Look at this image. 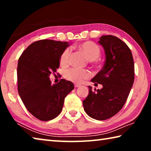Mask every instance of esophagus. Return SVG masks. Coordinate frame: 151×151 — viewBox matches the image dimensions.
<instances>
[{"label":"esophagus","mask_w":151,"mask_h":151,"mask_svg":"<svg viewBox=\"0 0 151 151\" xmlns=\"http://www.w3.org/2000/svg\"><path fill=\"white\" fill-rule=\"evenodd\" d=\"M81 85H77V84H75V88H78V87H80Z\"/></svg>","instance_id":"1"}]
</instances>
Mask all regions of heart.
Returning a JSON list of instances; mask_svg holds the SVG:
<instances>
[{
	"mask_svg": "<svg viewBox=\"0 0 151 151\" xmlns=\"http://www.w3.org/2000/svg\"><path fill=\"white\" fill-rule=\"evenodd\" d=\"M78 47L86 55L88 59L92 61L96 60L101 55L100 47L95 43L91 41L82 42L78 45ZM70 50L66 48L60 54L59 58L60 64L62 66H67L69 63ZM64 76L66 79L75 83H81L85 80L90 78L91 73L86 69H79L77 68H72L65 71Z\"/></svg>",
	"mask_w": 151,
	"mask_h": 151,
	"instance_id": "1",
	"label": "heart"
}]
</instances>
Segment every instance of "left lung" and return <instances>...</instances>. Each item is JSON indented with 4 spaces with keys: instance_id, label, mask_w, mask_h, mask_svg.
<instances>
[{
    "instance_id": "left-lung-1",
    "label": "left lung",
    "mask_w": 151,
    "mask_h": 151,
    "mask_svg": "<svg viewBox=\"0 0 151 151\" xmlns=\"http://www.w3.org/2000/svg\"><path fill=\"white\" fill-rule=\"evenodd\" d=\"M99 43L103 46L106 59L102 69L92 78L101 84V89L92 90L83 101L88 115L99 121L111 118L127 101L134 79V66L131 50L125 42L112 35H104Z\"/></svg>"
}]
</instances>
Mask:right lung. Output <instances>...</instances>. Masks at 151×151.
<instances>
[{"instance_id":"obj_1","label":"right lung","mask_w":151,"mask_h":151,"mask_svg":"<svg viewBox=\"0 0 151 151\" xmlns=\"http://www.w3.org/2000/svg\"><path fill=\"white\" fill-rule=\"evenodd\" d=\"M69 44L44 39L32 43L19 59L18 91L27 109L36 118L50 121L62 111L66 95L74 89L72 82L60 79L51 84L49 76L57 72L59 58Z\"/></svg>"}]
</instances>
